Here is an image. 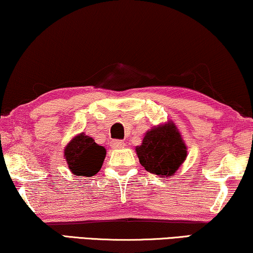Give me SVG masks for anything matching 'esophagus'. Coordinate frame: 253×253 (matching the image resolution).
<instances>
[{"label": "esophagus", "instance_id": "34e87169", "mask_svg": "<svg viewBox=\"0 0 253 253\" xmlns=\"http://www.w3.org/2000/svg\"><path fill=\"white\" fill-rule=\"evenodd\" d=\"M110 145L112 149H120V148H124V146H125V143H124L123 141H119V139H116V141H112L110 143Z\"/></svg>", "mask_w": 253, "mask_h": 253}]
</instances>
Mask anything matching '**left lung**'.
Here are the masks:
<instances>
[{
    "instance_id": "obj_1",
    "label": "left lung",
    "mask_w": 253,
    "mask_h": 253,
    "mask_svg": "<svg viewBox=\"0 0 253 253\" xmlns=\"http://www.w3.org/2000/svg\"><path fill=\"white\" fill-rule=\"evenodd\" d=\"M139 164L160 178L176 174L187 157V146L172 120L146 131L141 145L135 148Z\"/></svg>"
}]
</instances>
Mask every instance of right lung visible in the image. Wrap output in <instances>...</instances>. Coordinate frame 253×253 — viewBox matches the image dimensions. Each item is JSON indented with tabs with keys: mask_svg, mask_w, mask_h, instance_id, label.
Wrapping results in <instances>:
<instances>
[{
	"mask_svg": "<svg viewBox=\"0 0 253 253\" xmlns=\"http://www.w3.org/2000/svg\"><path fill=\"white\" fill-rule=\"evenodd\" d=\"M63 157L68 168L75 176L90 177L100 171L107 150L96 144L95 141L85 133L77 134L66 145Z\"/></svg>",
	"mask_w": 253,
	"mask_h": 253,
	"instance_id": "obj_1",
	"label": "right lung"
}]
</instances>
